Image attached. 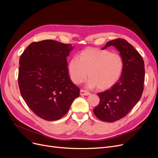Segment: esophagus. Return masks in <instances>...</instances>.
Wrapping results in <instances>:
<instances>
[{"label":"esophagus","instance_id":"1","mask_svg":"<svg viewBox=\"0 0 158 158\" xmlns=\"http://www.w3.org/2000/svg\"><path fill=\"white\" fill-rule=\"evenodd\" d=\"M90 94L88 92V91L85 90V89H81L80 91V95H89Z\"/></svg>","mask_w":158,"mask_h":158}]
</instances>
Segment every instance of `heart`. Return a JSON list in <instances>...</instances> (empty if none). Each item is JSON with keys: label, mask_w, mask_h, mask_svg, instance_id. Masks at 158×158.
<instances>
[{"label": "heart", "mask_w": 158, "mask_h": 158, "mask_svg": "<svg viewBox=\"0 0 158 158\" xmlns=\"http://www.w3.org/2000/svg\"><path fill=\"white\" fill-rule=\"evenodd\" d=\"M122 57L107 50L89 48L72 57L68 64L70 77L75 84L83 81L88 73L90 86L107 89L120 79L123 70Z\"/></svg>", "instance_id": "b5f03b06"}]
</instances>
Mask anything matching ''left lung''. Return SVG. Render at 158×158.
I'll return each instance as SVG.
<instances>
[{
    "mask_svg": "<svg viewBox=\"0 0 158 158\" xmlns=\"http://www.w3.org/2000/svg\"><path fill=\"white\" fill-rule=\"evenodd\" d=\"M114 46L120 52L124 63L119 81L103 92L98 93L100 102L94 109L102 121L113 122L129 113L139 101L143 92L145 65L142 56L126 40L117 38L107 42L102 48Z\"/></svg>",
    "mask_w": 158,
    "mask_h": 158,
    "instance_id": "obj_1",
    "label": "left lung"
}]
</instances>
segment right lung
I'll return each instance as SVG.
<instances>
[{
    "label": "right lung",
    "instance_id": "1",
    "mask_svg": "<svg viewBox=\"0 0 158 158\" xmlns=\"http://www.w3.org/2000/svg\"><path fill=\"white\" fill-rule=\"evenodd\" d=\"M73 48L52 40L31 43L22 54L19 70L21 95L36 115L47 121L67 113L80 89L70 79L66 57Z\"/></svg>",
    "mask_w": 158,
    "mask_h": 158
}]
</instances>
